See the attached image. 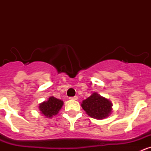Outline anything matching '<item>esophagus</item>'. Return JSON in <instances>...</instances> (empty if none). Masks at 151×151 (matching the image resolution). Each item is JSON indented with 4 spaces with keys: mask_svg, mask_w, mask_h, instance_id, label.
<instances>
[{
    "mask_svg": "<svg viewBox=\"0 0 151 151\" xmlns=\"http://www.w3.org/2000/svg\"><path fill=\"white\" fill-rule=\"evenodd\" d=\"M69 99H70V100H75V101H76V100H78V96H75V97H69Z\"/></svg>",
    "mask_w": 151,
    "mask_h": 151,
    "instance_id": "esophagus-1",
    "label": "esophagus"
}]
</instances>
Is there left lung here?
<instances>
[{"instance_id":"left-lung-1","label":"left lung","mask_w":151,"mask_h":151,"mask_svg":"<svg viewBox=\"0 0 151 151\" xmlns=\"http://www.w3.org/2000/svg\"><path fill=\"white\" fill-rule=\"evenodd\" d=\"M82 107L89 116L96 119H104L111 114L113 104L109 99L94 92L82 101Z\"/></svg>"}]
</instances>
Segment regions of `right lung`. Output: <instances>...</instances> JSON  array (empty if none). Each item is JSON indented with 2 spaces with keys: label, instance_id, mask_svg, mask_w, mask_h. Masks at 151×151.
I'll return each mask as SVG.
<instances>
[{
  "label": "right lung",
  "instance_id": "add662e5",
  "mask_svg": "<svg viewBox=\"0 0 151 151\" xmlns=\"http://www.w3.org/2000/svg\"><path fill=\"white\" fill-rule=\"evenodd\" d=\"M63 105V101L51 96L47 101L41 103L38 108L42 116H45L46 118H52L59 113Z\"/></svg>",
  "mask_w": 151,
  "mask_h": 151
}]
</instances>
